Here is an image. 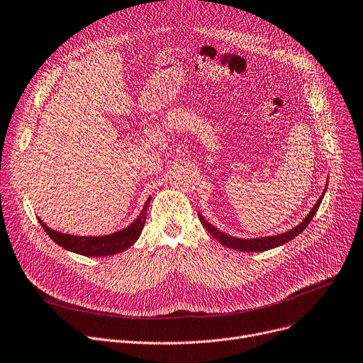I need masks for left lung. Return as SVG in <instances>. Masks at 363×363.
I'll return each instance as SVG.
<instances>
[{"label": "left lung", "instance_id": "obj_1", "mask_svg": "<svg viewBox=\"0 0 363 363\" xmlns=\"http://www.w3.org/2000/svg\"><path fill=\"white\" fill-rule=\"evenodd\" d=\"M327 189V186H325ZM325 189L323 191V194L320 196V199L317 201V203L314 205V208L311 209V212L305 216V219L301 222V224L292 230H289L288 233H284V234H279V235H273V237H263V238H248V240H241V238H235V237H231L225 233H220L219 230H216L213 225H211L209 222L201 215L198 213L201 222L203 224V227L208 230V233L215 238L218 240L222 245H225L228 248H234L237 250V252H266V250H270V248H274V247H279L282 245L291 240H294L298 234H301L306 227H308V224L311 222V219L314 218L315 212L318 211L320 208V203L324 198V193H325Z\"/></svg>", "mask_w": 363, "mask_h": 363}]
</instances>
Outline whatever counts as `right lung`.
Masks as SVG:
<instances>
[{
  "label": "right lung",
  "instance_id": "obj_1",
  "mask_svg": "<svg viewBox=\"0 0 363 363\" xmlns=\"http://www.w3.org/2000/svg\"><path fill=\"white\" fill-rule=\"evenodd\" d=\"M151 198L145 202L141 213L132 222L129 227L125 230H121L118 233H113L110 235H103V237H79V235H69V234H62L58 231L50 230L46 224H43L42 219H39L40 225L46 231V234L57 242L58 245L64 247L65 250H69V252L87 256V257H104V256H113L118 253L125 252L126 248H129L138 238L141 235L145 220H147V211L150 205Z\"/></svg>",
  "mask_w": 363,
  "mask_h": 363
}]
</instances>
